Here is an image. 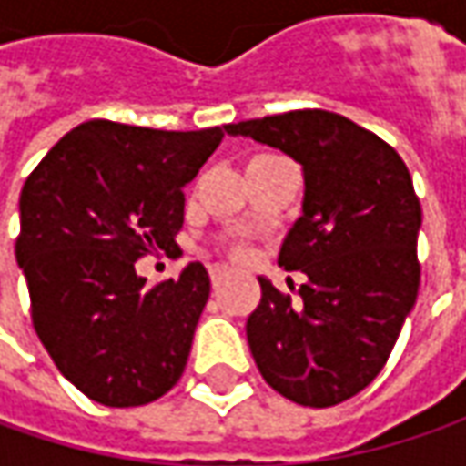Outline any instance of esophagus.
Instances as JSON below:
<instances>
[{"label":"esophagus","mask_w":466,"mask_h":466,"mask_svg":"<svg viewBox=\"0 0 466 466\" xmlns=\"http://www.w3.org/2000/svg\"><path fill=\"white\" fill-rule=\"evenodd\" d=\"M223 275H225L223 264H212V267H209V279H212V285H218V282L223 279Z\"/></svg>","instance_id":"esophagus-1"}]
</instances>
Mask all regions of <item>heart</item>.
Listing matches in <instances>:
<instances>
[{
    "label": "heart",
    "instance_id": "1",
    "mask_svg": "<svg viewBox=\"0 0 466 466\" xmlns=\"http://www.w3.org/2000/svg\"><path fill=\"white\" fill-rule=\"evenodd\" d=\"M233 254H236V257H243V254H246V246H243V243L233 246Z\"/></svg>",
    "mask_w": 466,
    "mask_h": 466
}]
</instances>
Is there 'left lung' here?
<instances>
[{"mask_svg":"<svg viewBox=\"0 0 466 466\" xmlns=\"http://www.w3.org/2000/svg\"><path fill=\"white\" fill-rule=\"evenodd\" d=\"M303 166V215L279 267L303 272L298 298L259 278L246 321L264 381L303 407H334L386 366L420 288V199L400 153L355 121L303 108L225 127Z\"/></svg>","mask_w":466,"mask_h":466,"instance_id":"obj_1","label":"left lung"}]
</instances>
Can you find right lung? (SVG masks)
Segmentation results:
<instances>
[{
  "label": "right lung",
  "instance_id": "obj_1",
  "mask_svg": "<svg viewBox=\"0 0 466 466\" xmlns=\"http://www.w3.org/2000/svg\"><path fill=\"white\" fill-rule=\"evenodd\" d=\"M220 127L166 132L93 118L46 153L20 191L15 257L46 352L106 407L155 402L181 379L209 275L145 288L137 259L184 225V187L223 139Z\"/></svg>",
  "mask_w": 466,
  "mask_h": 466
}]
</instances>
